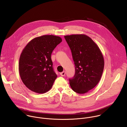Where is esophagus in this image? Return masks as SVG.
I'll return each mask as SVG.
<instances>
[{"label": "esophagus", "mask_w": 127, "mask_h": 127, "mask_svg": "<svg viewBox=\"0 0 127 127\" xmlns=\"http://www.w3.org/2000/svg\"><path fill=\"white\" fill-rule=\"evenodd\" d=\"M65 73H66L65 71H63L62 72H61L60 74L61 75V76H65Z\"/></svg>", "instance_id": "34e87169"}]
</instances>
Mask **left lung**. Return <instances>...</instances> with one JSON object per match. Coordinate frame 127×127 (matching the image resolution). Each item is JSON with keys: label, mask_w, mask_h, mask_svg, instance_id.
<instances>
[{"label": "left lung", "mask_w": 127, "mask_h": 127, "mask_svg": "<svg viewBox=\"0 0 127 127\" xmlns=\"http://www.w3.org/2000/svg\"><path fill=\"white\" fill-rule=\"evenodd\" d=\"M75 66L74 77L69 79L72 90L83 94L99 82L104 68V59L96 43L84 34L65 35Z\"/></svg>", "instance_id": "8db88e82"}]
</instances>
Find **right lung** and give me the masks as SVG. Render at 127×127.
I'll use <instances>...</instances> for the list:
<instances>
[{"instance_id":"1","label":"right lung","mask_w":127,"mask_h":127,"mask_svg":"<svg viewBox=\"0 0 127 127\" xmlns=\"http://www.w3.org/2000/svg\"><path fill=\"white\" fill-rule=\"evenodd\" d=\"M62 41L59 36L44 35L32 40L23 49L19 73L24 84L32 92L44 94L52 88L57 75L53 70L51 54Z\"/></svg>"}]
</instances>
